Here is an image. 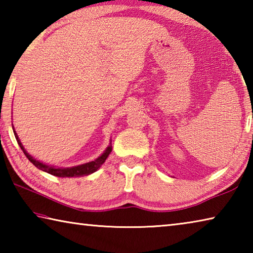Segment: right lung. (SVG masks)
<instances>
[{"mask_svg": "<svg viewBox=\"0 0 253 253\" xmlns=\"http://www.w3.org/2000/svg\"><path fill=\"white\" fill-rule=\"evenodd\" d=\"M13 131H14L15 138L18 140L19 146L23 151L24 155L28 157V160L31 162L37 169H39L41 170H43V172L54 175V176H58V177H79V176H85V175H90L92 173H95L96 170L99 169L100 166L104 164L105 161L107 160V157L109 156V154L111 152V142H110L108 147L105 149V152L102 153L99 157H97L95 161L84 163V164H80L77 166H71V168H58V166L45 164V163L37 160V158H34L33 156L30 155V154L27 152V149L24 148L22 143H21L18 134H16V131L14 130V127H13Z\"/></svg>", "mask_w": 253, "mask_h": 253, "instance_id": "obj_1", "label": "right lung"}]
</instances>
